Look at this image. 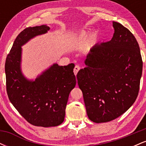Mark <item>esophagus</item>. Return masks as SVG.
I'll list each match as a JSON object with an SVG mask.
<instances>
[{
	"instance_id": "esophagus-1",
	"label": "esophagus",
	"mask_w": 146,
	"mask_h": 146,
	"mask_svg": "<svg viewBox=\"0 0 146 146\" xmlns=\"http://www.w3.org/2000/svg\"><path fill=\"white\" fill-rule=\"evenodd\" d=\"M80 67L79 65H75V68H74V70H73V72H74V74L76 75L77 73H78V72L80 71Z\"/></svg>"
}]
</instances>
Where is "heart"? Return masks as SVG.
<instances>
[{"label":"heart","mask_w":146,"mask_h":146,"mask_svg":"<svg viewBox=\"0 0 146 146\" xmlns=\"http://www.w3.org/2000/svg\"><path fill=\"white\" fill-rule=\"evenodd\" d=\"M82 36H86V33H82Z\"/></svg>","instance_id":"b5f03b06"}]
</instances>
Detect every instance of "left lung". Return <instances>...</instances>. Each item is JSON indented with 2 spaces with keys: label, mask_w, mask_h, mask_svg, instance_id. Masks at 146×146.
Listing matches in <instances>:
<instances>
[{
  "label": "left lung",
  "mask_w": 146,
  "mask_h": 146,
  "mask_svg": "<svg viewBox=\"0 0 146 146\" xmlns=\"http://www.w3.org/2000/svg\"><path fill=\"white\" fill-rule=\"evenodd\" d=\"M111 40L96 44L79 71L78 84L87 115L95 123L121 116L138 96L143 62L136 38L120 23L113 22Z\"/></svg>",
  "instance_id": "8db88e82"
}]
</instances>
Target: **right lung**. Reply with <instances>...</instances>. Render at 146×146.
Segmentation results:
<instances>
[{
	"mask_svg": "<svg viewBox=\"0 0 146 146\" xmlns=\"http://www.w3.org/2000/svg\"><path fill=\"white\" fill-rule=\"evenodd\" d=\"M49 29L41 25L22 31L7 56L5 66L10 102L27 121L36 126H57L62 123L68 95L76 84L73 63L64 66L54 64L35 81L28 80L22 73L21 46Z\"/></svg>",
	"mask_w": 146,
	"mask_h": 146,
	"instance_id": "1",
	"label": "right lung"
}]
</instances>
